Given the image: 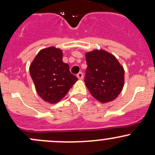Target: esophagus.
<instances>
[{
	"label": "esophagus",
	"mask_w": 155,
	"mask_h": 155,
	"mask_svg": "<svg viewBox=\"0 0 155 155\" xmlns=\"http://www.w3.org/2000/svg\"><path fill=\"white\" fill-rule=\"evenodd\" d=\"M77 77L79 79H82L83 77H84V75H83V73L79 72V74H77Z\"/></svg>",
	"instance_id": "1"
}]
</instances>
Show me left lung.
I'll list each match as a JSON object with an SVG mask.
<instances>
[{"label":"left lung","instance_id":"8db88e82","mask_svg":"<svg viewBox=\"0 0 155 155\" xmlns=\"http://www.w3.org/2000/svg\"><path fill=\"white\" fill-rule=\"evenodd\" d=\"M87 68L84 82L90 93L101 103L113 101L124 84V69L115 56L104 50L85 54Z\"/></svg>","mask_w":155,"mask_h":155}]
</instances>
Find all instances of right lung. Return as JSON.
<instances>
[{
    "mask_svg": "<svg viewBox=\"0 0 155 155\" xmlns=\"http://www.w3.org/2000/svg\"><path fill=\"white\" fill-rule=\"evenodd\" d=\"M62 50L48 47L40 51L30 64L29 72L37 93L50 104L59 102L78 80L62 61Z\"/></svg>",
    "mask_w": 155,
    "mask_h": 155,
    "instance_id": "obj_1",
    "label": "right lung"
}]
</instances>
